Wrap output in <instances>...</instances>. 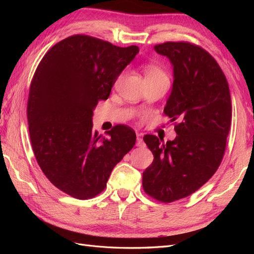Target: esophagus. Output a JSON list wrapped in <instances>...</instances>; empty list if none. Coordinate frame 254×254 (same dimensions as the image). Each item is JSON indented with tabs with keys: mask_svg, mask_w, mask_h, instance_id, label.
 I'll return each instance as SVG.
<instances>
[{
	"mask_svg": "<svg viewBox=\"0 0 254 254\" xmlns=\"http://www.w3.org/2000/svg\"><path fill=\"white\" fill-rule=\"evenodd\" d=\"M137 147H145V143H144V141H143V139L141 136H139L137 135V139H136V144H135Z\"/></svg>",
	"mask_w": 254,
	"mask_h": 254,
	"instance_id": "obj_1",
	"label": "esophagus"
}]
</instances>
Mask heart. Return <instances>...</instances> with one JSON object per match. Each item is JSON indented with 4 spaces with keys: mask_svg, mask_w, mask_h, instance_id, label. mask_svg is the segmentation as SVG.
Segmentation results:
<instances>
[{
    "mask_svg": "<svg viewBox=\"0 0 254 254\" xmlns=\"http://www.w3.org/2000/svg\"><path fill=\"white\" fill-rule=\"evenodd\" d=\"M160 76H166L162 68L159 67L155 64H148L145 68V78L150 79V78H156L160 77Z\"/></svg>",
    "mask_w": 254,
    "mask_h": 254,
    "instance_id": "1",
    "label": "heart"
}]
</instances>
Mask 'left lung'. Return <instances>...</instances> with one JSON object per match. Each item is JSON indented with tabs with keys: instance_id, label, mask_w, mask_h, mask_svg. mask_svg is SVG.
I'll return each mask as SVG.
<instances>
[{
	"instance_id": "obj_1",
	"label": "left lung",
	"mask_w": 254,
	"mask_h": 254,
	"mask_svg": "<svg viewBox=\"0 0 254 254\" xmlns=\"http://www.w3.org/2000/svg\"><path fill=\"white\" fill-rule=\"evenodd\" d=\"M155 51L174 67L172 93L164 113L178 120L174 141L156 135L143 140L153 161L143 173L145 193L161 202H173L200 189L217 171L226 150L232 119L229 84L217 61L190 42H165Z\"/></svg>"
}]
</instances>
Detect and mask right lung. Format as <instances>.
<instances>
[{
	"label": "right lung",
	"instance_id": "right-lung-1",
	"mask_svg": "<svg viewBox=\"0 0 254 254\" xmlns=\"http://www.w3.org/2000/svg\"><path fill=\"white\" fill-rule=\"evenodd\" d=\"M137 53L136 45L74 35L54 45L37 66L27 103L30 142L45 177L65 194L81 200L98 195L134 146L133 129L117 125L105 137L92 129V117Z\"/></svg>",
	"mask_w": 254,
	"mask_h": 254
}]
</instances>
